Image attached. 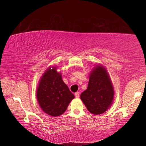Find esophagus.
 <instances>
[{"label":"esophagus","mask_w":146,"mask_h":146,"mask_svg":"<svg viewBox=\"0 0 146 146\" xmlns=\"http://www.w3.org/2000/svg\"><path fill=\"white\" fill-rule=\"evenodd\" d=\"M75 96L76 98H79V97H80V93H79V92H76L75 93Z\"/></svg>","instance_id":"1"}]
</instances>
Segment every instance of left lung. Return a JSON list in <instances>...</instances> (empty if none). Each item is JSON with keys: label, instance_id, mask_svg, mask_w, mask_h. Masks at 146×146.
<instances>
[{"label": "left lung", "instance_id": "8db88e82", "mask_svg": "<svg viewBox=\"0 0 146 146\" xmlns=\"http://www.w3.org/2000/svg\"><path fill=\"white\" fill-rule=\"evenodd\" d=\"M114 90L109 74L102 66H97L91 73L87 90L81 93L88 110L94 115L104 113L112 104Z\"/></svg>", "mask_w": 146, "mask_h": 146}]
</instances>
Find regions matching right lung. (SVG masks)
I'll return each instance as SVG.
<instances>
[{
  "label": "right lung",
  "mask_w": 146,
  "mask_h": 146,
  "mask_svg": "<svg viewBox=\"0 0 146 146\" xmlns=\"http://www.w3.org/2000/svg\"><path fill=\"white\" fill-rule=\"evenodd\" d=\"M36 98L44 112L52 117H58L65 112L75 96L63 82L61 73L56 71L55 67H50L42 76Z\"/></svg>",
  "instance_id": "obj_1"
}]
</instances>
